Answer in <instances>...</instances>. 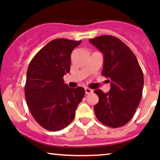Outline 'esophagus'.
<instances>
[{
    "label": "esophagus",
    "mask_w": 160,
    "mask_h": 160,
    "mask_svg": "<svg viewBox=\"0 0 160 160\" xmlns=\"http://www.w3.org/2000/svg\"><path fill=\"white\" fill-rule=\"evenodd\" d=\"M85 93H86V94H90V93H93V90L90 89V88H85Z\"/></svg>",
    "instance_id": "1"
}]
</instances>
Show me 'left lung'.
I'll list each match as a JSON object with an SVG mask.
<instances>
[{"instance_id": "left-lung-1", "label": "left lung", "mask_w": 160, "mask_h": 160, "mask_svg": "<svg viewBox=\"0 0 160 160\" xmlns=\"http://www.w3.org/2000/svg\"><path fill=\"white\" fill-rule=\"evenodd\" d=\"M89 42L104 55L102 75L108 78L111 90H95L99 101L94 105L95 115L111 128L126 125L135 114L142 94L144 78L135 54L122 40L101 35Z\"/></svg>"}]
</instances>
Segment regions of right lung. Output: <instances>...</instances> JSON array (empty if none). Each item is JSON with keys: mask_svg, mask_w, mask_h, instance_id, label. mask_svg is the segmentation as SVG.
Returning <instances> with one entry per match:
<instances>
[{"mask_svg": "<svg viewBox=\"0 0 160 160\" xmlns=\"http://www.w3.org/2000/svg\"><path fill=\"white\" fill-rule=\"evenodd\" d=\"M80 42L52 40L37 52L28 67L25 99L35 120L46 130L55 132L70 125L84 97L83 88H70L63 80L70 70L71 52Z\"/></svg>", "mask_w": 160, "mask_h": 160, "instance_id": "obj_1", "label": "right lung"}]
</instances>
